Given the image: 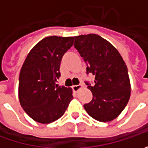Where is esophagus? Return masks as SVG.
I'll return each mask as SVG.
<instances>
[{"label":"esophagus","mask_w":148,"mask_h":148,"mask_svg":"<svg viewBox=\"0 0 148 148\" xmlns=\"http://www.w3.org/2000/svg\"><path fill=\"white\" fill-rule=\"evenodd\" d=\"M82 85H81V84L72 86V90H73V91H75V92H77L80 89H82Z\"/></svg>","instance_id":"esophagus-1"}]
</instances>
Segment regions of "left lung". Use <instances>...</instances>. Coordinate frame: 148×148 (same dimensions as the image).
Instances as JSON below:
<instances>
[{
	"label": "left lung",
	"instance_id": "8db88e82",
	"mask_svg": "<svg viewBox=\"0 0 148 148\" xmlns=\"http://www.w3.org/2000/svg\"><path fill=\"white\" fill-rule=\"evenodd\" d=\"M74 47L86 62V72L95 76L88 85L93 98L84 108L90 117L110 122L119 116L128 104L131 85L122 56L110 42L98 34L76 36Z\"/></svg>",
	"mask_w": 148,
	"mask_h": 148
}]
</instances>
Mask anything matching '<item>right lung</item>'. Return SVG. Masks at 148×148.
Segmentation results:
<instances>
[{"label":"right lung","mask_w":148,"mask_h":148,"mask_svg":"<svg viewBox=\"0 0 148 148\" xmlns=\"http://www.w3.org/2000/svg\"><path fill=\"white\" fill-rule=\"evenodd\" d=\"M74 37L49 36L30 50L19 78L21 107L34 121L50 123L62 116L73 96L72 90L58 86L62 56L73 45Z\"/></svg>","instance_id":"obj_1"}]
</instances>
